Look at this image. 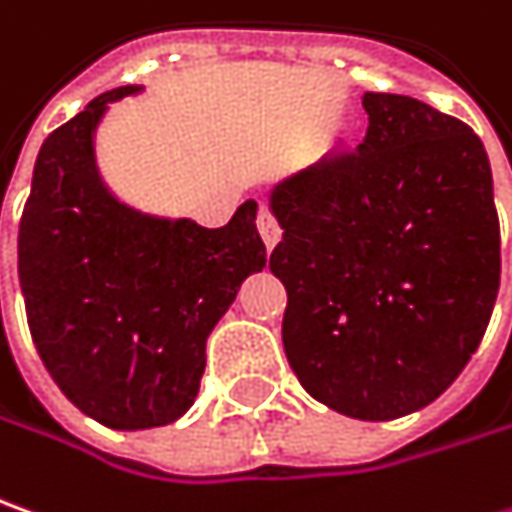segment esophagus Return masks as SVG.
Masks as SVG:
<instances>
[{
  "label": "esophagus",
  "instance_id": "esophagus-1",
  "mask_svg": "<svg viewBox=\"0 0 512 512\" xmlns=\"http://www.w3.org/2000/svg\"><path fill=\"white\" fill-rule=\"evenodd\" d=\"M256 227H259V233H262V242H265V247H268V250H273V247H276V242L282 239V227H279V221H276V216L270 213L268 207H262V210H259V216H256Z\"/></svg>",
  "mask_w": 512,
  "mask_h": 512
}]
</instances>
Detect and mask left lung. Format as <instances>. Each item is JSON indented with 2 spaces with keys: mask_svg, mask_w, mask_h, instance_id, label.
Listing matches in <instances>:
<instances>
[{
  "mask_svg": "<svg viewBox=\"0 0 512 512\" xmlns=\"http://www.w3.org/2000/svg\"><path fill=\"white\" fill-rule=\"evenodd\" d=\"M366 138L270 192L288 291V363L328 409L392 421L452 386L501 276L493 172L473 129L429 103L366 91Z\"/></svg>",
  "mask_w": 512,
  "mask_h": 512,
  "instance_id": "obj_1",
  "label": "left lung"
}]
</instances>
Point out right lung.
<instances>
[{"mask_svg": "<svg viewBox=\"0 0 512 512\" xmlns=\"http://www.w3.org/2000/svg\"><path fill=\"white\" fill-rule=\"evenodd\" d=\"M138 91L94 97L45 138L19 221V285L39 357L80 412L112 429L167 426L190 409L210 331L268 265L256 201L207 230L138 213L106 190L94 132L109 103Z\"/></svg>", "mask_w": 512, "mask_h": 512, "instance_id": "1", "label": "right lung"}]
</instances>
